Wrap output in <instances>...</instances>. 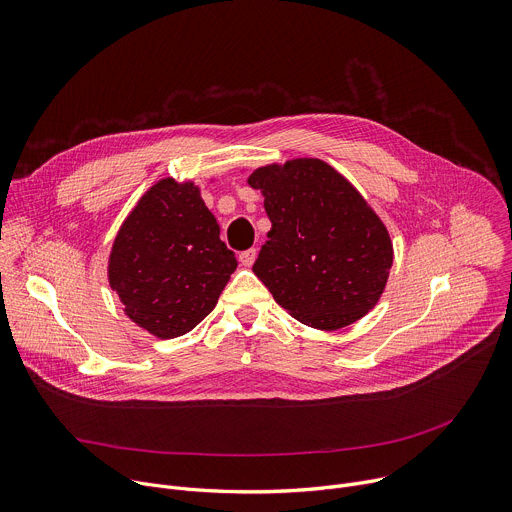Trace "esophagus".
<instances>
[{"label": "esophagus", "instance_id": "1", "mask_svg": "<svg viewBox=\"0 0 512 512\" xmlns=\"http://www.w3.org/2000/svg\"><path fill=\"white\" fill-rule=\"evenodd\" d=\"M255 259H257V251H255V249L243 251V253L239 255V261H241V265H245V267H251V265L255 263Z\"/></svg>", "mask_w": 512, "mask_h": 512}]
</instances>
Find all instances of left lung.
Segmentation results:
<instances>
[{"label": "left lung", "mask_w": 512, "mask_h": 512, "mask_svg": "<svg viewBox=\"0 0 512 512\" xmlns=\"http://www.w3.org/2000/svg\"><path fill=\"white\" fill-rule=\"evenodd\" d=\"M247 182L271 221L253 273L273 300L316 330L367 316L393 265V241L371 204L318 158L255 168Z\"/></svg>", "instance_id": "1"}]
</instances>
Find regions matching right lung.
<instances>
[{
  "label": "right lung",
  "mask_w": 512,
  "mask_h": 512,
  "mask_svg": "<svg viewBox=\"0 0 512 512\" xmlns=\"http://www.w3.org/2000/svg\"><path fill=\"white\" fill-rule=\"evenodd\" d=\"M235 253L200 188L174 178L158 180L119 227L107 265L125 316L160 340L196 328L216 306Z\"/></svg>",
  "instance_id": "add662e5"
}]
</instances>
